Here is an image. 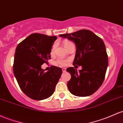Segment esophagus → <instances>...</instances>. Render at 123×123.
Wrapping results in <instances>:
<instances>
[{
  "label": "esophagus",
  "mask_w": 123,
  "mask_h": 123,
  "mask_svg": "<svg viewBox=\"0 0 123 123\" xmlns=\"http://www.w3.org/2000/svg\"><path fill=\"white\" fill-rule=\"evenodd\" d=\"M62 72H66V69L65 68H62Z\"/></svg>",
  "instance_id": "esophagus-1"
}]
</instances>
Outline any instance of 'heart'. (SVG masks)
Here are the masks:
<instances>
[{
    "label": "heart",
    "instance_id": "1",
    "mask_svg": "<svg viewBox=\"0 0 123 123\" xmlns=\"http://www.w3.org/2000/svg\"><path fill=\"white\" fill-rule=\"evenodd\" d=\"M70 43H71V42L67 41V42H66V43H65V44H64L65 47H66V46H67L68 44H70ZM54 48H55V45H54L52 48V51H54ZM68 60H66V59H58V60H57V61H56L57 64H58V65H61V66H66L67 65V64H68Z\"/></svg>",
    "mask_w": 123,
    "mask_h": 123
}]
</instances>
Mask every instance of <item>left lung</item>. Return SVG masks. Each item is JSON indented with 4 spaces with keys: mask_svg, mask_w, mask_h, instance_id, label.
<instances>
[{
    "mask_svg": "<svg viewBox=\"0 0 123 123\" xmlns=\"http://www.w3.org/2000/svg\"><path fill=\"white\" fill-rule=\"evenodd\" d=\"M75 43L76 54L73 65H81L78 72L74 67L67 69L71 75L67 86L76 96L93 94L103 83L108 66V56L102 39L88 30L59 35Z\"/></svg>",
    "mask_w": 123,
    "mask_h": 123,
    "instance_id": "1",
    "label": "left lung"
}]
</instances>
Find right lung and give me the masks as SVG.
Masks as SVG:
<instances>
[{"mask_svg":"<svg viewBox=\"0 0 123 123\" xmlns=\"http://www.w3.org/2000/svg\"><path fill=\"white\" fill-rule=\"evenodd\" d=\"M56 36L31 34L17 45L13 73L20 89L31 99L41 100L53 94L62 74V69L51 66L45 72L41 65L51 59L52 45Z\"/></svg>","mask_w":123,"mask_h":123,"instance_id":"add662e5","label":"right lung"}]
</instances>
